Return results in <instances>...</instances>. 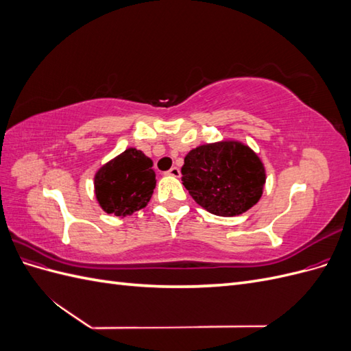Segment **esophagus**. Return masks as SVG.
Wrapping results in <instances>:
<instances>
[{"label":"esophagus","instance_id":"1","mask_svg":"<svg viewBox=\"0 0 351 351\" xmlns=\"http://www.w3.org/2000/svg\"><path fill=\"white\" fill-rule=\"evenodd\" d=\"M165 174L167 176H173V177H180V168H177V167L169 168Z\"/></svg>","mask_w":351,"mask_h":351}]
</instances>
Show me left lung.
<instances>
[{
  "mask_svg": "<svg viewBox=\"0 0 351 351\" xmlns=\"http://www.w3.org/2000/svg\"><path fill=\"white\" fill-rule=\"evenodd\" d=\"M182 180L190 196L218 217H236L259 202L267 182L261 158L239 141L200 145L184 158Z\"/></svg>",
  "mask_w": 351,
  "mask_h": 351,
  "instance_id": "left-lung-1",
  "label": "left lung"
}]
</instances>
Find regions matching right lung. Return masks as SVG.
<instances>
[{
    "mask_svg": "<svg viewBox=\"0 0 351 351\" xmlns=\"http://www.w3.org/2000/svg\"><path fill=\"white\" fill-rule=\"evenodd\" d=\"M152 165V159L136 147H129L102 165L93 178L99 206L121 218L143 209L156 186Z\"/></svg>",
    "mask_w": 351,
    "mask_h": 351,
    "instance_id": "obj_1",
    "label": "right lung"
}]
</instances>
